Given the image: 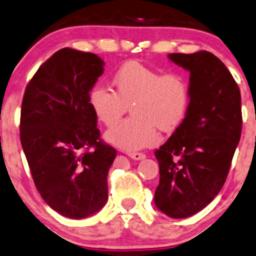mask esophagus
<instances>
[{"label":"esophagus","instance_id":"obj_1","mask_svg":"<svg viewBox=\"0 0 256 256\" xmlns=\"http://www.w3.org/2000/svg\"><path fill=\"white\" fill-rule=\"evenodd\" d=\"M128 156L133 160H143L146 159V154L143 152H128Z\"/></svg>","mask_w":256,"mask_h":256}]
</instances>
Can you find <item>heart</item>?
<instances>
[{
  "label": "heart",
  "mask_w": 256,
  "mask_h": 256,
  "mask_svg": "<svg viewBox=\"0 0 256 256\" xmlns=\"http://www.w3.org/2000/svg\"><path fill=\"white\" fill-rule=\"evenodd\" d=\"M117 92L97 84L88 92V104L100 122L112 127L132 104L133 117L118 123L106 139L120 149L134 152L159 143L162 130L180 124L190 104L191 90L184 75L164 74L140 62H126L113 75Z\"/></svg>",
  "instance_id": "b5f03b06"
}]
</instances>
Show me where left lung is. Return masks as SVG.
Masks as SVG:
<instances>
[{
    "label": "left lung",
    "mask_w": 256,
    "mask_h": 256,
    "mask_svg": "<svg viewBox=\"0 0 256 256\" xmlns=\"http://www.w3.org/2000/svg\"><path fill=\"white\" fill-rule=\"evenodd\" d=\"M168 59L190 71L185 120L158 150V210L171 218L196 214L214 198L228 176L242 134L240 90L212 52H174Z\"/></svg>",
    "instance_id": "left-lung-1"
}]
</instances>
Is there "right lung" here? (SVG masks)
Returning <instances> with one entry per match:
<instances>
[{
    "label": "right lung",
    "instance_id": "obj_1",
    "mask_svg": "<svg viewBox=\"0 0 256 256\" xmlns=\"http://www.w3.org/2000/svg\"><path fill=\"white\" fill-rule=\"evenodd\" d=\"M104 65L92 52L60 49L23 96L20 143L32 178L46 204L71 220L98 212L108 198L107 175L117 150L101 139L88 104Z\"/></svg>",
    "mask_w": 256,
    "mask_h": 256
}]
</instances>
